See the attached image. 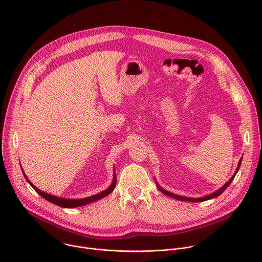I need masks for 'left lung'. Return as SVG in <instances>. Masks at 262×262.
<instances>
[{
	"instance_id": "8db88e82",
	"label": "left lung",
	"mask_w": 262,
	"mask_h": 262,
	"mask_svg": "<svg viewBox=\"0 0 262 262\" xmlns=\"http://www.w3.org/2000/svg\"><path fill=\"white\" fill-rule=\"evenodd\" d=\"M242 160H243V158L239 160V162H238V165H237V168H236V170H235V172H234V174L232 175V177L225 183L224 184L222 188H220L217 191H215V192H213V193H211V194H209V195H206V196H204V197H201V198H191V197H183V196H179V195H176V194H173V193H170V192H168V191H166V190H164V189H162L161 186L159 185V183L157 182V186H158V189L163 193V194H165V195H167V196H169V197H172V198H174V199H176V200H179V201H189V202H202V201H206V200H209V199H213V198H215V197H217V196H220L224 191H225L228 186L230 185V183L232 182V180L234 179V177H235V175H236V173H237V171L239 170V167H241V164H242Z\"/></svg>"
}]
</instances>
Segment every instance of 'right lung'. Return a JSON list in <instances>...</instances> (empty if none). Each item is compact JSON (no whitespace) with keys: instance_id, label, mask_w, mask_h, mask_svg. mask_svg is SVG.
<instances>
[{"instance_id":"1","label":"right lung","mask_w":262,"mask_h":262,"mask_svg":"<svg viewBox=\"0 0 262 262\" xmlns=\"http://www.w3.org/2000/svg\"><path fill=\"white\" fill-rule=\"evenodd\" d=\"M21 168V166H20ZM21 171L24 173V176L26 178V180L30 183V185L32 186V188L38 193L41 197H43L46 200H48L49 202L51 203H54L58 206H61V207H64V208H73V207H80V206H84V205H87L91 202H94V201H97L99 199H102L104 198L105 196L110 195L112 192H113V190L115 189V185H116V173H115V169H114V177H113V181H112L111 185L108 186L107 189H105L104 191L96 194V195H93V196H90V197H87V198H83V199H66V198H61V197H57V196H54V195H51V194H48L46 192H42L40 191L38 188H36V186L29 180V178L27 177V175L25 174L23 168H21Z\"/></svg>"}]
</instances>
